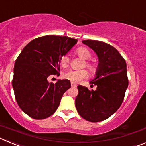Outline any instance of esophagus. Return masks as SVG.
I'll list each match as a JSON object with an SVG mask.
<instances>
[{
  "label": "esophagus",
  "mask_w": 146,
  "mask_h": 146,
  "mask_svg": "<svg viewBox=\"0 0 146 146\" xmlns=\"http://www.w3.org/2000/svg\"><path fill=\"white\" fill-rule=\"evenodd\" d=\"M71 86H72V87H76L77 85L75 83H74V82H71Z\"/></svg>",
  "instance_id": "esophagus-1"
}]
</instances>
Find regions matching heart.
I'll use <instances>...</instances> for the list:
<instances>
[{
    "label": "heart",
    "instance_id": "heart-1",
    "mask_svg": "<svg viewBox=\"0 0 146 146\" xmlns=\"http://www.w3.org/2000/svg\"><path fill=\"white\" fill-rule=\"evenodd\" d=\"M75 53L77 56H79L80 58L84 60V63L82 64V67H86L90 71L91 74H96L97 72L98 67L96 64H94L93 62H90L88 60L91 58V52L86 47H79L77 48L75 51ZM70 63V58L69 55H64L61 56L60 58V64L62 67L66 68L69 66ZM88 75L87 71L85 69H81V70H70L69 72H66L64 74L63 77L64 79L68 80L70 82L77 83V82H80L82 80L86 78Z\"/></svg>",
    "mask_w": 146,
    "mask_h": 146
}]
</instances>
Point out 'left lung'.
Masks as SVG:
<instances>
[{"instance_id":"obj_1","label":"left lung","mask_w":146,"mask_h":146,"mask_svg":"<svg viewBox=\"0 0 146 146\" xmlns=\"http://www.w3.org/2000/svg\"><path fill=\"white\" fill-rule=\"evenodd\" d=\"M82 42L92 49L99 58L96 77L90 81L97 88L96 91H90L85 86H77L75 106L82 118L90 122H99L114 114L123 102L129 84L126 64L111 45L95 40Z\"/></svg>"}]
</instances>
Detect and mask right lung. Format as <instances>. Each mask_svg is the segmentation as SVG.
<instances>
[{
	"label": "right lung",
	"mask_w": 146,
	"mask_h": 146,
	"mask_svg": "<svg viewBox=\"0 0 146 146\" xmlns=\"http://www.w3.org/2000/svg\"><path fill=\"white\" fill-rule=\"evenodd\" d=\"M77 42L48 35L32 40L22 50L15 61L12 87L18 105L28 116L44 119L56 111L71 83L68 80L49 82L48 77L60 74V57Z\"/></svg>",
	"instance_id": "obj_1"
}]
</instances>
